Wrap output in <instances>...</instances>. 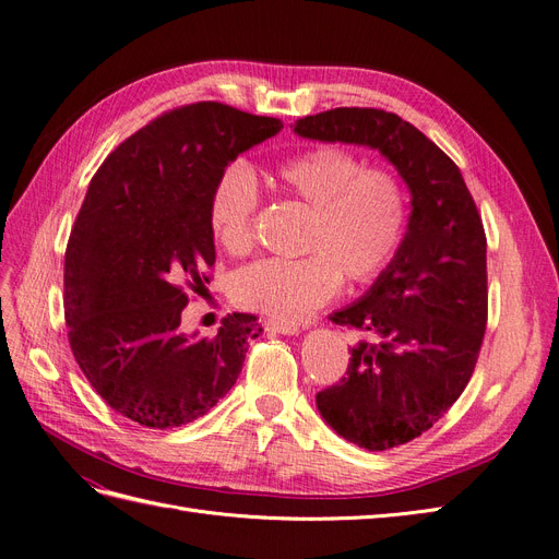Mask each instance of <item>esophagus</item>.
I'll use <instances>...</instances> for the list:
<instances>
[{
	"label": "esophagus",
	"instance_id": "34e87169",
	"mask_svg": "<svg viewBox=\"0 0 559 559\" xmlns=\"http://www.w3.org/2000/svg\"><path fill=\"white\" fill-rule=\"evenodd\" d=\"M264 329L266 332H276V334H285V336L299 332V326L295 322H281V320H266Z\"/></svg>",
	"mask_w": 559,
	"mask_h": 559
}]
</instances>
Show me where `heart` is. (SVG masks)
I'll return each mask as SVG.
<instances>
[{
    "mask_svg": "<svg viewBox=\"0 0 559 559\" xmlns=\"http://www.w3.org/2000/svg\"><path fill=\"white\" fill-rule=\"evenodd\" d=\"M276 181L311 206L301 258H264L233 276L241 308L281 322L311 316L347 283H370L396 260L409 227V193L399 173L364 168L336 144H322L276 165ZM260 186L243 160L227 163L210 193V225L223 251L246 255L255 241Z\"/></svg>",
    "mask_w": 559,
    "mask_h": 559,
    "instance_id": "heart-1",
    "label": "heart"
}]
</instances>
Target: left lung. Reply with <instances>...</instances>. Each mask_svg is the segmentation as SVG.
Masks as SVG:
<instances>
[{
    "label": "left lung",
    "mask_w": 559,
    "mask_h": 559,
    "mask_svg": "<svg viewBox=\"0 0 559 559\" xmlns=\"http://www.w3.org/2000/svg\"><path fill=\"white\" fill-rule=\"evenodd\" d=\"M295 133L380 150L409 186L396 260L357 304L332 316L373 341L353 347L345 378L316 396L347 442L368 451L407 444L459 401L479 359L488 322L479 210L459 165L394 112L334 108L297 119Z\"/></svg>",
    "instance_id": "1"
}]
</instances>
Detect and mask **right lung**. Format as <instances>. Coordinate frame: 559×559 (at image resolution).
I'll return each instance as SVG.
<instances>
[{"mask_svg": "<svg viewBox=\"0 0 559 559\" xmlns=\"http://www.w3.org/2000/svg\"><path fill=\"white\" fill-rule=\"evenodd\" d=\"M281 119L202 100L163 112L92 177L64 258V318L82 373L121 417L175 428L237 382L258 318L233 313L212 338L181 311L216 262L210 193L227 163L276 135Z\"/></svg>", "mask_w": 559, "mask_h": 559, "instance_id": "obj_1", "label": "right lung"}]
</instances>
